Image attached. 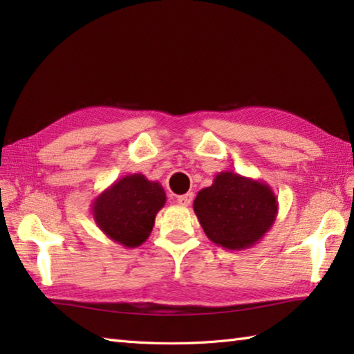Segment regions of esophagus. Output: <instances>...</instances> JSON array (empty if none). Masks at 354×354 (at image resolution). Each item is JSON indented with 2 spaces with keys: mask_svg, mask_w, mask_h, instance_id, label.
<instances>
[{
  "mask_svg": "<svg viewBox=\"0 0 354 354\" xmlns=\"http://www.w3.org/2000/svg\"><path fill=\"white\" fill-rule=\"evenodd\" d=\"M192 201H193V193H187V194H183V196L176 198L178 204L184 207H189L192 204Z\"/></svg>",
  "mask_w": 354,
  "mask_h": 354,
  "instance_id": "34e87169",
  "label": "esophagus"
}]
</instances>
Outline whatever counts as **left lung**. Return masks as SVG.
<instances>
[{
  "label": "left lung",
  "instance_id": "1",
  "mask_svg": "<svg viewBox=\"0 0 354 354\" xmlns=\"http://www.w3.org/2000/svg\"><path fill=\"white\" fill-rule=\"evenodd\" d=\"M193 209L213 243L242 251L257 245L272 228L278 202L265 181L221 171L212 185L198 193Z\"/></svg>",
  "mask_w": 354,
  "mask_h": 354
}]
</instances>
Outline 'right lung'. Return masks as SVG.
I'll return each mask as SVG.
<instances>
[{
  "label": "right lung",
  "mask_w": 354,
  "mask_h": 354,
  "mask_svg": "<svg viewBox=\"0 0 354 354\" xmlns=\"http://www.w3.org/2000/svg\"><path fill=\"white\" fill-rule=\"evenodd\" d=\"M165 199L160 183L132 173L102 192L93 201L91 213L104 236L124 248H137L149 239Z\"/></svg>",
  "instance_id": "1"
}]
</instances>
